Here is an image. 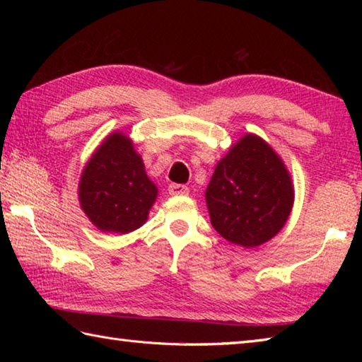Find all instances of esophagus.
Returning a JSON list of instances; mask_svg holds the SVG:
<instances>
[{
	"mask_svg": "<svg viewBox=\"0 0 362 362\" xmlns=\"http://www.w3.org/2000/svg\"><path fill=\"white\" fill-rule=\"evenodd\" d=\"M169 194L173 196H185L189 193V188L185 185H179V183H171V185L168 187Z\"/></svg>",
	"mask_w": 362,
	"mask_h": 362,
	"instance_id": "esophagus-1",
	"label": "esophagus"
}]
</instances>
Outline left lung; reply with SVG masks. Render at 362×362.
<instances>
[{
	"instance_id": "obj_1",
	"label": "left lung",
	"mask_w": 362,
	"mask_h": 362,
	"mask_svg": "<svg viewBox=\"0 0 362 362\" xmlns=\"http://www.w3.org/2000/svg\"><path fill=\"white\" fill-rule=\"evenodd\" d=\"M205 201L214 230L228 243L253 249L286 224L294 187L280 156L263 138L245 134L219 160Z\"/></svg>"
}]
</instances>
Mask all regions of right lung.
I'll list each match as a JSON object with an SVG mask.
<instances>
[{
	"label": "right lung",
	"instance_id": "1",
	"mask_svg": "<svg viewBox=\"0 0 362 362\" xmlns=\"http://www.w3.org/2000/svg\"><path fill=\"white\" fill-rule=\"evenodd\" d=\"M157 193L134 141L121 132L105 138L79 182L81 209L93 226L110 233L124 235L141 227Z\"/></svg>",
	"mask_w": 362,
	"mask_h": 362
}]
</instances>
